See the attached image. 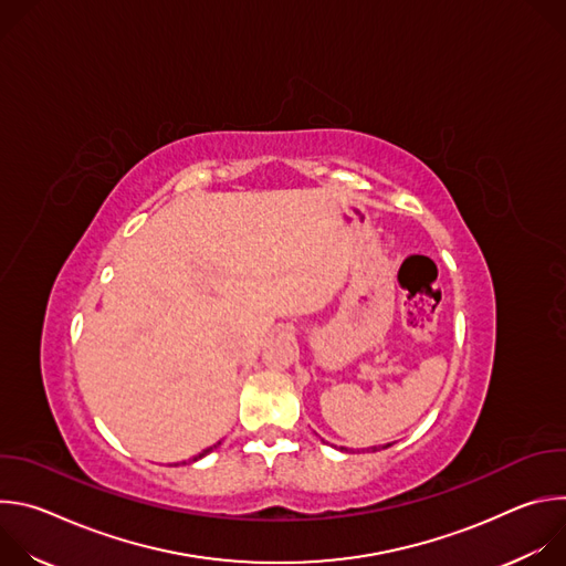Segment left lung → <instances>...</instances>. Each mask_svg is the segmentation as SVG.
Wrapping results in <instances>:
<instances>
[{"instance_id":"1","label":"left lung","mask_w":566,"mask_h":566,"mask_svg":"<svg viewBox=\"0 0 566 566\" xmlns=\"http://www.w3.org/2000/svg\"><path fill=\"white\" fill-rule=\"evenodd\" d=\"M389 446H391V443H385V446H378V448L374 446V448H369V450H371V452H376V450H380V448H389Z\"/></svg>"}]
</instances>
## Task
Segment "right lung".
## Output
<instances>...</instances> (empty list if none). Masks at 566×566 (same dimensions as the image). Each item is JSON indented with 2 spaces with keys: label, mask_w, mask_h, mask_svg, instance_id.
I'll return each mask as SVG.
<instances>
[{
  "label": "right lung",
  "mask_w": 566,
  "mask_h": 566,
  "mask_svg": "<svg viewBox=\"0 0 566 566\" xmlns=\"http://www.w3.org/2000/svg\"><path fill=\"white\" fill-rule=\"evenodd\" d=\"M217 446H221V441H219V443H214V446H210V448H206V450H203V452H199V454H197V457H192V459H190V461H199V459H201V457H206V454H208V452H212V450H214V448H217ZM184 463H186V461H184Z\"/></svg>",
  "instance_id": "obj_1"
}]
</instances>
